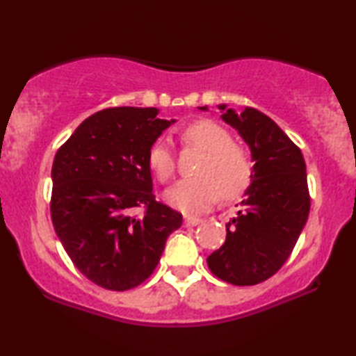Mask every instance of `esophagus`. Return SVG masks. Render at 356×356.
Segmentation results:
<instances>
[{
    "instance_id": "esophagus-1",
    "label": "esophagus",
    "mask_w": 356,
    "mask_h": 356,
    "mask_svg": "<svg viewBox=\"0 0 356 356\" xmlns=\"http://www.w3.org/2000/svg\"><path fill=\"white\" fill-rule=\"evenodd\" d=\"M202 220L201 218H196V217H184V225L186 227H196L201 223Z\"/></svg>"
}]
</instances>
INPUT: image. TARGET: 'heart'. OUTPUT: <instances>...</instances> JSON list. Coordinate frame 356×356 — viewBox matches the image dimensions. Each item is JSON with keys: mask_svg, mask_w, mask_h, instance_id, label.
Here are the masks:
<instances>
[{"mask_svg": "<svg viewBox=\"0 0 356 356\" xmlns=\"http://www.w3.org/2000/svg\"><path fill=\"white\" fill-rule=\"evenodd\" d=\"M184 144L206 152L197 175L181 179L167 189L170 206L184 213H201L211 209L223 194L235 199L246 191L252 178V162L245 150L233 144L230 133L209 120L194 121L183 129ZM149 167L159 181H168L175 173V154L167 140L160 139L149 150Z\"/></svg>", "mask_w": 356, "mask_h": 356, "instance_id": "heart-1", "label": "heart"}]
</instances>
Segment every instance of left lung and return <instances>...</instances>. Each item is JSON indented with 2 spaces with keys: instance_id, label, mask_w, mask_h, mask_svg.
<instances>
[{
  "instance_id": "obj_1",
  "label": "left lung",
  "mask_w": 356,
  "mask_h": 356,
  "mask_svg": "<svg viewBox=\"0 0 356 356\" xmlns=\"http://www.w3.org/2000/svg\"><path fill=\"white\" fill-rule=\"evenodd\" d=\"M218 110L248 144L254 165L236 216L225 225L227 240L207 266L228 284L256 285L285 264L308 220L306 163L289 136L259 110L246 106L236 113L225 104Z\"/></svg>"
}]
</instances>
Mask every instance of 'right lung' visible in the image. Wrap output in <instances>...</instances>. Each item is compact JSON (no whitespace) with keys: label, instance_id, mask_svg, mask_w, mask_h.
I'll list each match as a JSON object with an SVG mask.
<instances>
[{"label":"right lung","instance_id":"add662e5","mask_svg":"<svg viewBox=\"0 0 356 356\" xmlns=\"http://www.w3.org/2000/svg\"><path fill=\"white\" fill-rule=\"evenodd\" d=\"M157 108L116 106L82 121L51 167V220L63 248L87 279L123 291L157 267L181 213L155 201L149 150L177 120ZM138 207L146 212L134 216Z\"/></svg>","mask_w":356,"mask_h":356}]
</instances>
